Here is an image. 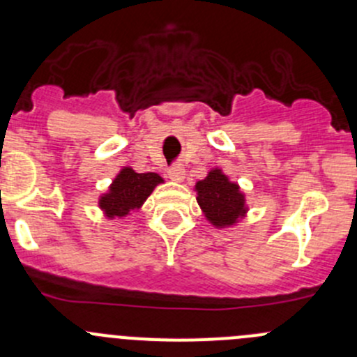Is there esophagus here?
<instances>
[{
	"label": "esophagus",
	"mask_w": 357,
	"mask_h": 357,
	"mask_svg": "<svg viewBox=\"0 0 357 357\" xmlns=\"http://www.w3.org/2000/svg\"><path fill=\"white\" fill-rule=\"evenodd\" d=\"M185 167H183L181 164H176L172 165V167H169L167 174H169V179L174 183H183V179H185Z\"/></svg>",
	"instance_id": "obj_1"
}]
</instances>
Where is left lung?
<instances>
[{
	"mask_svg": "<svg viewBox=\"0 0 357 357\" xmlns=\"http://www.w3.org/2000/svg\"><path fill=\"white\" fill-rule=\"evenodd\" d=\"M193 190L202 214L214 228H231L247 215L245 193L221 167H212L204 179L195 183Z\"/></svg>",
	"mask_w": 357,
	"mask_h": 357,
	"instance_id": "left-lung-1",
	"label": "left lung"
}]
</instances>
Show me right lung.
I'll list each match as a JSON object with an SVG mask.
<instances>
[{
    "instance_id": "obj_1",
    "label": "right lung",
    "mask_w": 357,
    "mask_h": 357,
    "mask_svg": "<svg viewBox=\"0 0 357 357\" xmlns=\"http://www.w3.org/2000/svg\"><path fill=\"white\" fill-rule=\"evenodd\" d=\"M164 179L157 172H136L132 167H122L112 179L109 190L98 199V207L107 219H124L132 211H139L153 190Z\"/></svg>"
}]
</instances>
